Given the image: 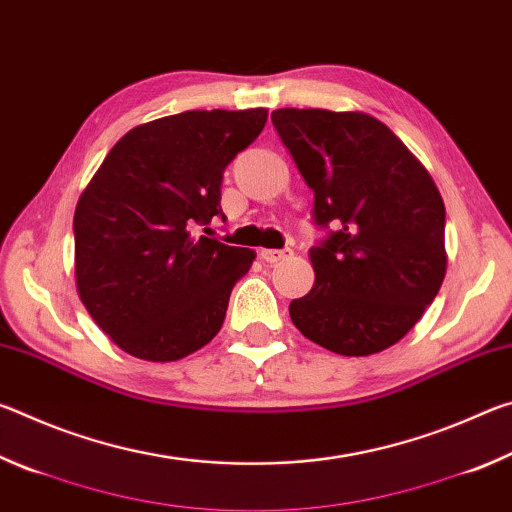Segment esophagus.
<instances>
[{"mask_svg":"<svg viewBox=\"0 0 512 512\" xmlns=\"http://www.w3.org/2000/svg\"><path fill=\"white\" fill-rule=\"evenodd\" d=\"M262 259L266 264H277V262H282V259H287V257H291L293 253L289 248H284V250H273V248H268V250H262Z\"/></svg>","mask_w":512,"mask_h":512,"instance_id":"1","label":"esophagus"}]
</instances>
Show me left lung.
I'll use <instances>...</instances> for the list:
<instances>
[{"label":"left lung","mask_w":512,"mask_h":512,"mask_svg":"<svg viewBox=\"0 0 512 512\" xmlns=\"http://www.w3.org/2000/svg\"><path fill=\"white\" fill-rule=\"evenodd\" d=\"M273 126L314 192L329 235L309 250L316 282L289 314L343 357L391 348L445 280V203L422 162L366 112L273 110Z\"/></svg>","instance_id":"1"}]
</instances>
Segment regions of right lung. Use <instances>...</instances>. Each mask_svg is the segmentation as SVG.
I'll list each match as a JSON object with an SVG mask.
<instances>
[{"mask_svg": "<svg viewBox=\"0 0 512 512\" xmlns=\"http://www.w3.org/2000/svg\"><path fill=\"white\" fill-rule=\"evenodd\" d=\"M266 108L187 110L112 146L74 212L76 291L131 357L178 361L210 343L255 253L196 237L221 212L223 171Z\"/></svg>", "mask_w": 512, "mask_h": 512, "instance_id": "1", "label": "right lung"}]
</instances>
